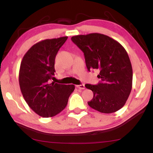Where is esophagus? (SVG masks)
<instances>
[{"instance_id":"obj_1","label":"esophagus","mask_w":153,"mask_h":153,"mask_svg":"<svg viewBox=\"0 0 153 153\" xmlns=\"http://www.w3.org/2000/svg\"><path fill=\"white\" fill-rule=\"evenodd\" d=\"M76 87L77 88H78V89H80V90H84V89H85V85H84V84L77 85Z\"/></svg>"}]
</instances>
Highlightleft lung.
Listing matches in <instances>:
<instances>
[{"instance_id": "8db88e82", "label": "left lung", "mask_w": 153, "mask_h": 153, "mask_svg": "<svg viewBox=\"0 0 153 153\" xmlns=\"http://www.w3.org/2000/svg\"><path fill=\"white\" fill-rule=\"evenodd\" d=\"M71 40L84 53L88 70L100 71L98 84L85 85L94 94L88 104L103 113L120 110L132 87V67L125 48L117 41L98 33L75 36Z\"/></svg>"}]
</instances>
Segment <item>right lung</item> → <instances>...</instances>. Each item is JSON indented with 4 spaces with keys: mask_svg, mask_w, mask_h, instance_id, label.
Masks as SVG:
<instances>
[{
    "mask_svg": "<svg viewBox=\"0 0 153 153\" xmlns=\"http://www.w3.org/2000/svg\"><path fill=\"white\" fill-rule=\"evenodd\" d=\"M67 38L46 39L35 44L21 63V91L28 106L41 117H51L61 112L75 89L74 85L51 82L55 76L56 55Z\"/></svg>",
    "mask_w": 153,
    "mask_h": 153,
    "instance_id": "1",
    "label": "right lung"
}]
</instances>
